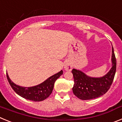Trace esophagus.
I'll return each mask as SVG.
<instances>
[{
    "label": "esophagus",
    "instance_id": "esophagus-1",
    "mask_svg": "<svg viewBox=\"0 0 122 122\" xmlns=\"http://www.w3.org/2000/svg\"><path fill=\"white\" fill-rule=\"evenodd\" d=\"M72 68H73V65L70 62H66L64 65L65 70L66 71H71L72 70Z\"/></svg>",
    "mask_w": 122,
    "mask_h": 122
}]
</instances>
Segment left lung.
Returning <instances> with one entry per match:
<instances>
[{"label":"left lung","instance_id":"left-lung-1","mask_svg":"<svg viewBox=\"0 0 122 122\" xmlns=\"http://www.w3.org/2000/svg\"><path fill=\"white\" fill-rule=\"evenodd\" d=\"M112 67L101 77L88 76L80 70L73 69L74 84L73 92L74 95L82 100L95 99L105 94L111 86L116 71V59L112 45Z\"/></svg>","mask_w":122,"mask_h":122}]
</instances>
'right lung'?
Returning a JSON list of instances; mask_svg holds the SVG:
<instances>
[{"label": "right lung", "mask_w": 122, "mask_h": 122, "mask_svg": "<svg viewBox=\"0 0 122 122\" xmlns=\"http://www.w3.org/2000/svg\"><path fill=\"white\" fill-rule=\"evenodd\" d=\"M62 74H63V71L60 70L56 74L48 77L40 84L27 87H22L15 84L11 80L7 73L6 77L14 91L21 97L31 101H41L49 97V96L51 94L55 82Z\"/></svg>", "instance_id": "add662e5"}]
</instances>
